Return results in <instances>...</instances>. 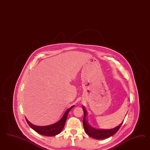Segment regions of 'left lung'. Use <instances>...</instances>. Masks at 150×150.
<instances>
[{"instance_id":"obj_1","label":"left lung","mask_w":150,"mask_h":150,"mask_svg":"<svg viewBox=\"0 0 150 150\" xmlns=\"http://www.w3.org/2000/svg\"><path fill=\"white\" fill-rule=\"evenodd\" d=\"M82 109L84 112V116L82 120L83 127L85 129V132L88 135L91 136L92 137L97 139V140H101L105 139L106 138L109 137L110 136H113L117 132H118L119 128L122 126L123 122L121 123L117 127H115L112 129H108V130H100V129H96L93 127H91V126L88 124L86 120V116L87 115V112L85 109V107H83Z\"/></svg>"}]
</instances>
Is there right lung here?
Here are the masks:
<instances>
[{
    "label": "right lung",
    "instance_id": "right-lung-1",
    "mask_svg": "<svg viewBox=\"0 0 150 150\" xmlns=\"http://www.w3.org/2000/svg\"><path fill=\"white\" fill-rule=\"evenodd\" d=\"M74 107L73 105L70 108H69L63 115L62 118L57 123H55L53 124H52L48 126H44V127H40V126H36L35 125H33L32 124L30 123L28 120L26 118V120L27 121L28 124L29 126L33 129L35 132H36L37 133L41 134L42 135H45L48 136H55L59 133H60L62 131L65 125V123L66 122V120L67 119L68 114L70 110L72 109Z\"/></svg>",
    "mask_w": 150,
    "mask_h": 150
}]
</instances>
